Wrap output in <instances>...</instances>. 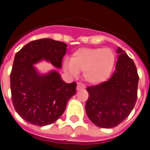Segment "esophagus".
Segmentation results:
<instances>
[{
	"instance_id": "34e87169",
	"label": "esophagus",
	"mask_w": 150,
	"mask_h": 150,
	"mask_svg": "<svg viewBox=\"0 0 150 150\" xmlns=\"http://www.w3.org/2000/svg\"><path fill=\"white\" fill-rule=\"evenodd\" d=\"M81 88H84V85H83L80 83H78V84H77V91L80 90Z\"/></svg>"
}]
</instances>
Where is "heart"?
I'll list each match as a JSON object with an SVG mask.
<instances>
[{
    "instance_id": "heart-1",
    "label": "heart",
    "mask_w": 150,
    "mask_h": 150,
    "mask_svg": "<svg viewBox=\"0 0 150 150\" xmlns=\"http://www.w3.org/2000/svg\"><path fill=\"white\" fill-rule=\"evenodd\" d=\"M115 64V54L109 48L84 47L75 50L71 59H65L63 67L72 75L83 71V78L91 84H99L110 77Z\"/></svg>"
}]
</instances>
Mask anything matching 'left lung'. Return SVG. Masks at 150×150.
I'll return each instance as SVG.
<instances>
[{
  "instance_id": "8db88e82",
  "label": "left lung",
  "mask_w": 150,
  "mask_h": 150,
  "mask_svg": "<svg viewBox=\"0 0 150 150\" xmlns=\"http://www.w3.org/2000/svg\"><path fill=\"white\" fill-rule=\"evenodd\" d=\"M116 71L108 81L87 88L85 109L96 125L110 129L126 119L137 99L139 77L135 63L118 47Z\"/></svg>"
}]
</instances>
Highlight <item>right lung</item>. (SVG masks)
Segmentation results:
<instances>
[{
    "label": "right lung",
    "mask_w": 150,
    "mask_h": 150,
    "mask_svg": "<svg viewBox=\"0 0 150 150\" xmlns=\"http://www.w3.org/2000/svg\"><path fill=\"white\" fill-rule=\"evenodd\" d=\"M67 46L62 42L43 38L29 42L15 55L10 74L12 101L19 116L32 125L55 122L76 92L75 82L67 83L54 70L41 74L34 66L45 60L60 69Z\"/></svg>",
    "instance_id": "1"
}]
</instances>
